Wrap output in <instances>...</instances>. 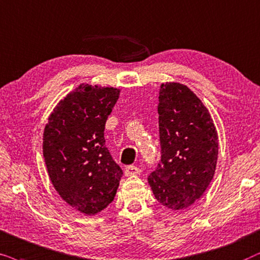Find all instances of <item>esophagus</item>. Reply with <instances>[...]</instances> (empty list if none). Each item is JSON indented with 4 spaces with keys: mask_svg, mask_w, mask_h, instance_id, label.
Here are the masks:
<instances>
[{
    "mask_svg": "<svg viewBox=\"0 0 260 260\" xmlns=\"http://www.w3.org/2000/svg\"><path fill=\"white\" fill-rule=\"evenodd\" d=\"M140 172H141L140 168H138V166H134V165H129V166H127L126 170H124V174H126V176L139 175Z\"/></svg>",
    "mask_w": 260,
    "mask_h": 260,
    "instance_id": "1",
    "label": "esophagus"
}]
</instances>
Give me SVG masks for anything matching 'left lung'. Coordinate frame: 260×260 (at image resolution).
I'll use <instances>...</instances> for the list:
<instances>
[{"label": "left lung", "mask_w": 260, "mask_h": 260, "mask_svg": "<svg viewBox=\"0 0 260 260\" xmlns=\"http://www.w3.org/2000/svg\"><path fill=\"white\" fill-rule=\"evenodd\" d=\"M160 161L148 175L162 206L185 209L213 179L219 143L208 110L188 86L166 83L159 89Z\"/></svg>", "instance_id": "obj_1"}]
</instances>
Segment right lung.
I'll return each mask as SVG.
<instances>
[{
  "label": "right lung",
  "mask_w": 260,
  "mask_h": 260,
  "mask_svg": "<svg viewBox=\"0 0 260 260\" xmlns=\"http://www.w3.org/2000/svg\"><path fill=\"white\" fill-rule=\"evenodd\" d=\"M120 90L83 85L48 117L43 151L52 184L78 212L92 215L113 202L123 172L106 146L105 126Z\"/></svg>",
  "instance_id": "right-lung-1"
}]
</instances>
